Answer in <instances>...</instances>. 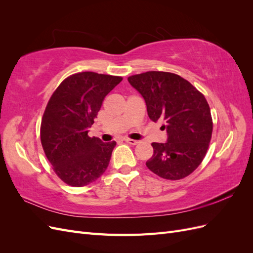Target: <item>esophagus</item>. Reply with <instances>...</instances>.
<instances>
[{
	"label": "esophagus",
	"mask_w": 253,
	"mask_h": 253,
	"mask_svg": "<svg viewBox=\"0 0 253 253\" xmlns=\"http://www.w3.org/2000/svg\"><path fill=\"white\" fill-rule=\"evenodd\" d=\"M125 140H126L127 143L133 144V145H135V144H137V143H139L138 140H134V139H129V138H126Z\"/></svg>",
	"instance_id": "esophagus-1"
}]
</instances>
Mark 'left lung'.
Masks as SVG:
<instances>
[{"mask_svg":"<svg viewBox=\"0 0 253 253\" xmlns=\"http://www.w3.org/2000/svg\"><path fill=\"white\" fill-rule=\"evenodd\" d=\"M142 96L152 121L164 120L168 139L153 142L145 165L160 177L177 180L201 165L212 135V118L205 96L180 76L147 72L127 78Z\"/></svg>","mask_w":253,"mask_h":253,"instance_id":"8db88e82","label":"left lung"}]
</instances>
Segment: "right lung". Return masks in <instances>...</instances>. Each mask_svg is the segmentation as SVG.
Listing matches in <instances>:
<instances>
[{"mask_svg": "<svg viewBox=\"0 0 253 253\" xmlns=\"http://www.w3.org/2000/svg\"><path fill=\"white\" fill-rule=\"evenodd\" d=\"M117 76L83 72L66 78L50 97L41 124V142L53 171L67 185L83 187L105 172L116 142L88 137L104 97Z\"/></svg>", "mask_w": 253, "mask_h": 253, "instance_id": "1", "label": "right lung"}]
</instances>
